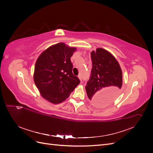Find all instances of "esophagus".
Instances as JSON below:
<instances>
[{"label": "esophagus", "mask_w": 153, "mask_h": 153, "mask_svg": "<svg viewBox=\"0 0 153 153\" xmlns=\"http://www.w3.org/2000/svg\"><path fill=\"white\" fill-rule=\"evenodd\" d=\"M78 78H80V80L82 81V76H81V75H78Z\"/></svg>", "instance_id": "1"}]
</instances>
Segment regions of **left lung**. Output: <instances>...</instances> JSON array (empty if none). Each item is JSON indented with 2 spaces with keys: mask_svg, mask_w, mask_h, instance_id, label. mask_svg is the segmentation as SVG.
<instances>
[{
  "mask_svg": "<svg viewBox=\"0 0 153 153\" xmlns=\"http://www.w3.org/2000/svg\"><path fill=\"white\" fill-rule=\"evenodd\" d=\"M91 75L85 90L88 98L96 105L110 103L121 92L123 85L121 68L113 55L103 48L91 53Z\"/></svg>",
  "mask_w": 153,
  "mask_h": 153,
  "instance_id": "left-lung-1",
  "label": "left lung"
}]
</instances>
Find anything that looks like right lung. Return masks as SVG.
I'll return each instance as SVG.
<instances>
[{"instance_id": "right-lung-1", "label": "right lung", "mask_w": 153, "mask_h": 153, "mask_svg": "<svg viewBox=\"0 0 153 153\" xmlns=\"http://www.w3.org/2000/svg\"><path fill=\"white\" fill-rule=\"evenodd\" d=\"M76 50L59 43L45 50L37 59L34 81L43 98L51 103L65 101L80 84L73 74L70 59Z\"/></svg>"}]
</instances>
